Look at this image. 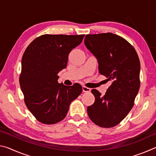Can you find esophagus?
I'll use <instances>...</instances> for the list:
<instances>
[{
  "instance_id": "obj_1",
  "label": "esophagus",
  "mask_w": 156,
  "mask_h": 156,
  "mask_svg": "<svg viewBox=\"0 0 156 156\" xmlns=\"http://www.w3.org/2000/svg\"><path fill=\"white\" fill-rule=\"evenodd\" d=\"M83 92H90L91 91V89H89L88 87H83Z\"/></svg>"
}]
</instances>
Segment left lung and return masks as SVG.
<instances>
[{
  "mask_svg": "<svg viewBox=\"0 0 156 156\" xmlns=\"http://www.w3.org/2000/svg\"><path fill=\"white\" fill-rule=\"evenodd\" d=\"M84 44L96 58L99 73L112 82L103 96L96 89H92L95 102L87 107L88 115L101 127H113L130 112L138 93V56L125 39L109 32L87 34Z\"/></svg>",
  "mask_w": 156,
  "mask_h": 156,
  "instance_id": "left-lung-1",
  "label": "left lung"
}]
</instances>
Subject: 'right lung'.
I'll list each match as a JSON object with an SVG mask.
<instances>
[{
    "instance_id": "right-lung-1",
    "label": "right lung",
    "mask_w": 156,
    "mask_h": 156,
    "mask_svg": "<svg viewBox=\"0 0 156 156\" xmlns=\"http://www.w3.org/2000/svg\"><path fill=\"white\" fill-rule=\"evenodd\" d=\"M84 35L44 34L34 40L21 62L20 89L28 109L39 122L52 125L64 119L73 100L82 93L80 84L58 83V73L67 67L70 51Z\"/></svg>"
}]
</instances>
